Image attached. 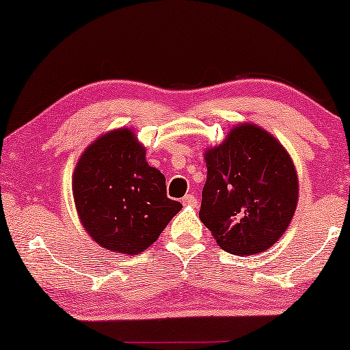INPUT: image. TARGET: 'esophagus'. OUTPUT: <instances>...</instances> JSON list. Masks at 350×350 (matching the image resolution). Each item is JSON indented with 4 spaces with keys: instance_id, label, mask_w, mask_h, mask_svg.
<instances>
[{
    "instance_id": "esophagus-1",
    "label": "esophagus",
    "mask_w": 350,
    "mask_h": 350,
    "mask_svg": "<svg viewBox=\"0 0 350 350\" xmlns=\"http://www.w3.org/2000/svg\"><path fill=\"white\" fill-rule=\"evenodd\" d=\"M181 202H183V205H196L198 202H196V198L193 194H186L183 199H181Z\"/></svg>"
}]
</instances>
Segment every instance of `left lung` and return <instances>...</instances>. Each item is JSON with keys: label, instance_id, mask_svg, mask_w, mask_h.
Masks as SVG:
<instances>
[{"label": "left lung", "instance_id": "obj_1", "mask_svg": "<svg viewBox=\"0 0 350 350\" xmlns=\"http://www.w3.org/2000/svg\"><path fill=\"white\" fill-rule=\"evenodd\" d=\"M207 181L199 218L223 250L255 255L284 236L298 204L293 159L274 135L242 122L204 152Z\"/></svg>", "mask_w": 350, "mask_h": 350}]
</instances>
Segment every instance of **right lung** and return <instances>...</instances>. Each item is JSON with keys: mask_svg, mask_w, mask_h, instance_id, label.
Instances as JSON below:
<instances>
[{"mask_svg": "<svg viewBox=\"0 0 350 350\" xmlns=\"http://www.w3.org/2000/svg\"><path fill=\"white\" fill-rule=\"evenodd\" d=\"M73 198L89 236L122 255L146 250L183 207L167 198L165 176L148 164L145 146L127 127L85 148L73 172Z\"/></svg>", "mask_w": 350, "mask_h": 350, "instance_id": "right-lung-1", "label": "right lung"}]
</instances>
